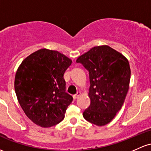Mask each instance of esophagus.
I'll use <instances>...</instances> for the list:
<instances>
[{
    "instance_id": "obj_1",
    "label": "esophagus",
    "mask_w": 151,
    "mask_h": 151,
    "mask_svg": "<svg viewBox=\"0 0 151 151\" xmlns=\"http://www.w3.org/2000/svg\"><path fill=\"white\" fill-rule=\"evenodd\" d=\"M80 95H81V92H78L77 94H74V95L73 96V97H74V100H76V99L78 98V97H79Z\"/></svg>"
}]
</instances>
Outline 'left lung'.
I'll list each match as a JSON object with an SVG mask.
<instances>
[{
  "instance_id": "8db88e82",
  "label": "left lung",
  "mask_w": 151,
  "mask_h": 151,
  "mask_svg": "<svg viewBox=\"0 0 151 151\" xmlns=\"http://www.w3.org/2000/svg\"><path fill=\"white\" fill-rule=\"evenodd\" d=\"M89 71L91 103L83 112L86 120L104 126L121 109L129 89L130 67L121 53L107 45L97 46L77 59Z\"/></svg>"
}]
</instances>
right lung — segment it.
<instances>
[{
	"label": "right lung",
	"mask_w": 151,
	"mask_h": 151,
	"mask_svg": "<svg viewBox=\"0 0 151 151\" xmlns=\"http://www.w3.org/2000/svg\"><path fill=\"white\" fill-rule=\"evenodd\" d=\"M72 60L57 51L41 49L23 60L14 87L21 108L36 125L49 127L64 118L73 97L65 92L64 74Z\"/></svg>",
	"instance_id": "right-lung-1"
}]
</instances>
